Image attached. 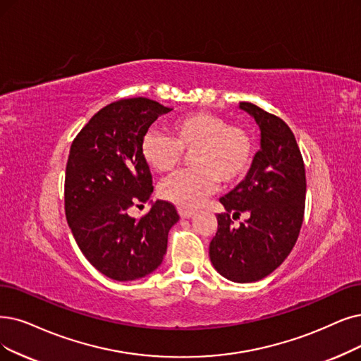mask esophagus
<instances>
[{
	"label": "esophagus",
	"instance_id": "1",
	"mask_svg": "<svg viewBox=\"0 0 361 361\" xmlns=\"http://www.w3.org/2000/svg\"><path fill=\"white\" fill-rule=\"evenodd\" d=\"M178 212H179V216L182 219H188V218H192V216L195 214V212L194 210H190V209H183V207H179L178 209Z\"/></svg>",
	"mask_w": 361,
	"mask_h": 361
}]
</instances>
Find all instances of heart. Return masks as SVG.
<instances>
[{"mask_svg":"<svg viewBox=\"0 0 361 361\" xmlns=\"http://www.w3.org/2000/svg\"><path fill=\"white\" fill-rule=\"evenodd\" d=\"M171 137L149 130L142 139L143 161L158 173L175 169L191 152L192 169L169 176L160 183V195L180 207H197L218 182L234 183L249 170L253 140L246 128L206 111L185 114L170 123Z\"/></svg>","mask_w":361,"mask_h":361,"instance_id":"b5f03b06","label":"heart"}]
</instances>
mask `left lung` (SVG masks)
Masks as SVG:
<instances>
[{
	"label": "left lung",
	"instance_id": "1",
	"mask_svg": "<svg viewBox=\"0 0 361 361\" xmlns=\"http://www.w3.org/2000/svg\"><path fill=\"white\" fill-rule=\"evenodd\" d=\"M261 130V149L246 178L221 197L225 213L216 216L218 231L210 241V261L222 277L253 283L277 269L292 252L304 221L305 166L295 135L281 118L240 102ZM250 219L232 226L230 216Z\"/></svg>",
	"mask_w": 361,
	"mask_h": 361
}]
</instances>
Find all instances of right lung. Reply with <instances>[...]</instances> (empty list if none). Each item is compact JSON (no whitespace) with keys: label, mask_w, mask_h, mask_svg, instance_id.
I'll list each match as a JSON object with an SVG mask.
<instances>
[{"label":"right lung","mask_w":361,"mask_h":361,"mask_svg":"<svg viewBox=\"0 0 361 361\" xmlns=\"http://www.w3.org/2000/svg\"><path fill=\"white\" fill-rule=\"evenodd\" d=\"M170 111L147 97L117 100L94 114L71 145L66 221L82 255L112 280H139L160 267L179 221L171 203L151 200L152 176L140 154L149 126ZM148 200L152 209L139 221L126 213Z\"/></svg>","instance_id":"1"}]
</instances>
